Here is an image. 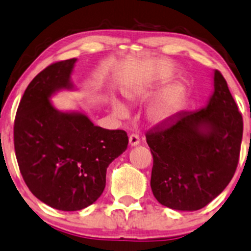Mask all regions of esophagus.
<instances>
[{
  "instance_id": "esophagus-1",
  "label": "esophagus",
  "mask_w": 251,
  "mask_h": 251,
  "mask_svg": "<svg viewBox=\"0 0 251 251\" xmlns=\"http://www.w3.org/2000/svg\"><path fill=\"white\" fill-rule=\"evenodd\" d=\"M140 136L137 134H131L129 136V144L131 145V147H136V145L140 144Z\"/></svg>"
}]
</instances>
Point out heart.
Returning <instances> with one entry per match:
<instances>
[{"label":"heart","instance_id":"1","mask_svg":"<svg viewBox=\"0 0 251 251\" xmlns=\"http://www.w3.org/2000/svg\"><path fill=\"white\" fill-rule=\"evenodd\" d=\"M178 89H170V91L165 92L163 97L156 101L150 108V115L153 120H163L168 117L170 114L172 113L173 108H175L176 103L178 100ZM115 109L120 115H125V108L121 104H116Z\"/></svg>","mask_w":251,"mask_h":251}]
</instances>
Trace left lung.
Segmentation results:
<instances>
[{"label":"left lung","mask_w":251,"mask_h":251,"mask_svg":"<svg viewBox=\"0 0 251 251\" xmlns=\"http://www.w3.org/2000/svg\"><path fill=\"white\" fill-rule=\"evenodd\" d=\"M242 114L220 71L206 108L182 111L145 134L153 158L151 190L159 203L198 211L229 184L240 159Z\"/></svg>","instance_id":"obj_1"}]
</instances>
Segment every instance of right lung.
Returning <instances> with one entry per match:
<instances>
[{
  "mask_svg": "<svg viewBox=\"0 0 251 251\" xmlns=\"http://www.w3.org/2000/svg\"><path fill=\"white\" fill-rule=\"evenodd\" d=\"M76 59L49 65L29 83L14 123L15 153L31 193L59 211L95 202L106 186L108 165L128 147L125 130L94 126L80 113H60L49 98L72 88Z\"/></svg>",
  "mask_w": 251,
  "mask_h": 251,
  "instance_id": "1",
  "label": "right lung"
}]
</instances>
